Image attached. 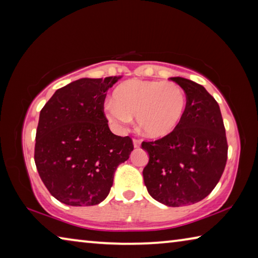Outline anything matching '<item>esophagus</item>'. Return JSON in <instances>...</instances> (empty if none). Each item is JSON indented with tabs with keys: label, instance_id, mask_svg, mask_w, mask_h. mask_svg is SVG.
Listing matches in <instances>:
<instances>
[{
	"label": "esophagus",
	"instance_id": "34e87169",
	"mask_svg": "<svg viewBox=\"0 0 258 258\" xmlns=\"http://www.w3.org/2000/svg\"><path fill=\"white\" fill-rule=\"evenodd\" d=\"M133 145H134V148H140V146H141V141L138 139H133Z\"/></svg>",
	"mask_w": 258,
	"mask_h": 258
}]
</instances>
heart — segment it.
I'll return each instance as SVG.
<instances>
[{"mask_svg": "<svg viewBox=\"0 0 258 258\" xmlns=\"http://www.w3.org/2000/svg\"><path fill=\"white\" fill-rule=\"evenodd\" d=\"M112 102L104 106L107 118L123 128L137 116L141 132L160 139L171 134L184 116L186 97L180 85L171 82L131 80L113 91Z\"/></svg>", "mask_w": 258, "mask_h": 258, "instance_id": "b5f03b06", "label": "heart"}]
</instances>
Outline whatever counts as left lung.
<instances>
[{"mask_svg":"<svg viewBox=\"0 0 258 258\" xmlns=\"http://www.w3.org/2000/svg\"><path fill=\"white\" fill-rule=\"evenodd\" d=\"M171 80L185 92L186 110L171 134L142 142L149 155L143 180L157 202L180 207L200 202L216 186L228 159V141L220 106L206 89L186 78Z\"/></svg>","mask_w":258,"mask_h":258,"instance_id":"1","label":"left lung"}]
</instances>
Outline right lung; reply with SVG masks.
Masks as SVG:
<instances>
[{"label": "right lung", "mask_w": 258, "mask_h": 258, "mask_svg": "<svg viewBox=\"0 0 258 258\" xmlns=\"http://www.w3.org/2000/svg\"><path fill=\"white\" fill-rule=\"evenodd\" d=\"M120 77L81 78L56 90L42 108L34 159L46 189L69 206L107 198L118 165L134 149L113 134L103 112L108 89Z\"/></svg>", "instance_id": "1"}]
</instances>
